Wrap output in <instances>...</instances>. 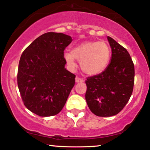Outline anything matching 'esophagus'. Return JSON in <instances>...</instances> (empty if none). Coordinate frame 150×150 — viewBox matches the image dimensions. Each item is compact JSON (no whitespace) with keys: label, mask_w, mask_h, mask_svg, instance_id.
Listing matches in <instances>:
<instances>
[{"label":"esophagus","mask_w":150,"mask_h":150,"mask_svg":"<svg viewBox=\"0 0 150 150\" xmlns=\"http://www.w3.org/2000/svg\"><path fill=\"white\" fill-rule=\"evenodd\" d=\"M75 80H76V83H82V82L84 81V80L83 79L79 78V77H78V76L76 77Z\"/></svg>","instance_id":"34e87169"}]
</instances>
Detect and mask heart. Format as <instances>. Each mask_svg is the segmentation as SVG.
<instances>
[{
	"label": "heart",
	"instance_id": "obj_1",
	"mask_svg": "<svg viewBox=\"0 0 150 150\" xmlns=\"http://www.w3.org/2000/svg\"><path fill=\"white\" fill-rule=\"evenodd\" d=\"M110 49L104 42H84L76 46L71 52L64 54L67 64L71 68L76 67V59L80 62L84 73L96 75L105 70L110 59Z\"/></svg>",
	"mask_w": 150,
	"mask_h": 150
}]
</instances>
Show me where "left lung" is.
Masks as SVG:
<instances>
[{
	"label": "left lung",
	"instance_id": "left-lung-1",
	"mask_svg": "<svg viewBox=\"0 0 150 150\" xmlns=\"http://www.w3.org/2000/svg\"><path fill=\"white\" fill-rule=\"evenodd\" d=\"M111 47L110 63L99 74L87 78L86 100L91 111L100 117L117 115L132 95L134 67L125 48L108 37Z\"/></svg>",
	"mask_w": 150,
	"mask_h": 150
}]
</instances>
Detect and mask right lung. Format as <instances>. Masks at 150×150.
Returning <instances> with one entry per match:
<instances>
[{
  "instance_id": "obj_1",
  "label": "right lung",
  "mask_w": 150,
  "mask_h": 150,
  "mask_svg": "<svg viewBox=\"0 0 150 150\" xmlns=\"http://www.w3.org/2000/svg\"><path fill=\"white\" fill-rule=\"evenodd\" d=\"M71 37L47 33L35 40L22 54L18 86L25 107L48 117L62 110L75 84L76 76L65 69V48Z\"/></svg>"
}]
</instances>
